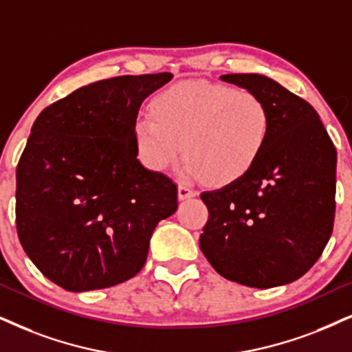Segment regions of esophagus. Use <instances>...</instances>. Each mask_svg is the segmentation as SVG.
Returning a JSON list of instances; mask_svg holds the SVG:
<instances>
[{
  "label": "esophagus",
  "instance_id": "esophagus-1",
  "mask_svg": "<svg viewBox=\"0 0 352 352\" xmlns=\"http://www.w3.org/2000/svg\"><path fill=\"white\" fill-rule=\"evenodd\" d=\"M195 195H197V191L188 188L186 185H179V198L180 199H188V198H193Z\"/></svg>",
  "mask_w": 352,
  "mask_h": 352
}]
</instances>
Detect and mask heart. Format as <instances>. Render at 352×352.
<instances>
[{"instance_id":"obj_1","label":"heart","mask_w":352,"mask_h":352,"mask_svg":"<svg viewBox=\"0 0 352 352\" xmlns=\"http://www.w3.org/2000/svg\"><path fill=\"white\" fill-rule=\"evenodd\" d=\"M133 123L141 162L164 172L186 155L185 179L224 185L250 170L268 143L271 113L248 89L186 81L166 89Z\"/></svg>"}]
</instances>
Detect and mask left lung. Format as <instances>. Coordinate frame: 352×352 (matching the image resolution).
<instances>
[{
	"mask_svg": "<svg viewBox=\"0 0 352 352\" xmlns=\"http://www.w3.org/2000/svg\"><path fill=\"white\" fill-rule=\"evenodd\" d=\"M222 81L265 100L271 131L263 153L237 180L203 191L209 217L199 248L221 276L268 289L304 276L335 222L336 149L309 102L261 74Z\"/></svg>",
	"mask_w": 352,
	"mask_h": 352,
	"instance_id": "1",
	"label": "left lung"
}]
</instances>
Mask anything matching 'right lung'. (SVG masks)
<instances>
[{"label": "right lung", "instance_id": "add662e5", "mask_svg": "<svg viewBox=\"0 0 352 352\" xmlns=\"http://www.w3.org/2000/svg\"><path fill=\"white\" fill-rule=\"evenodd\" d=\"M170 73L117 76L42 110L16 168L21 245L71 292L124 283L146 263L159 221L177 211V185L138 161L133 123Z\"/></svg>", "mask_w": 352, "mask_h": 352}]
</instances>
